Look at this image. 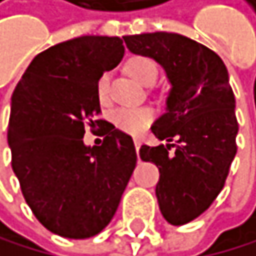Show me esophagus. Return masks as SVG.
Here are the masks:
<instances>
[{
    "instance_id": "obj_1",
    "label": "esophagus",
    "mask_w": 256,
    "mask_h": 256,
    "mask_svg": "<svg viewBox=\"0 0 256 256\" xmlns=\"http://www.w3.org/2000/svg\"><path fill=\"white\" fill-rule=\"evenodd\" d=\"M140 144H142V140H140L139 138H134V147H136L138 152H139V148H140Z\"/></svg>"
}]
</instances>
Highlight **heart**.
<instances>
[{
    "instance_id": "1",
    "label": "heart",
    "mask_w": 256,
    "mask_h": 256,
    "mask_svg": "<svg viewBox=\"0 0 256 256\" xmlns=\"http://www.w3.org/2000/svg\"><path fill=\"white\" fill-rule=\"evenodd\" d=\"M128 72L134 79L144 85H152L158 77V66L156 63L148 56L138 55L130 58L126 63ZM96 94L101 102H106L109 98V74L104 72L100 76L96 84ZM154 120V112L150 109L140 108V109H130V108H120L114 110L112 114V123L123 133L128 134H140L146 131L150 123Z\"/></svg>"
}]
</instances>
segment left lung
Listing matches in <instances>:
<instances>
[{
  "mask_svg": "<svg viewBox=\"0 0 256 256\" xmlns=\"http://www.w3.org/2000/svg\"><path fill=\"white\" fill-rule=\"evenodd\" d=\"M123 39L130 52L162 64L171 82L166 112L152 126L168 144L142 146L139 156L160 171L155 193L166 222L185 225L216 201L238 152L239 125L228 70L214 50L177 33Z\"/></svg>",
  "mask_w": 256,
  "mask_h": 256,
  "instance_id": "1",
  "label": "left lung"
}]
</instances>
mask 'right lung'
Here are the masks:
<instances>
[{
    "label": "right lung",
    "instance_id": "1",
    "mask_svg": "<svg viewBox=\"0 0 256 256\" xmlns=\"http://www.w3.org/2000/svg\"><path fill=\"white\" fill-rule=\"evenodd\" d=\"M123 54L117 36L64 40L38 54L12 93V170L34 217L58 236L85 239L101 232L134 171L131 136L94 120L101 114L98 79ZM85 124L104 126L101 146L83 144Z\"/></svg>",
    "mask_w": 256,
    "mask_h": 256
}]
</instances>
